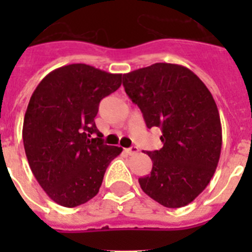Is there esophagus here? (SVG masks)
<instances>
[{
    "mask_svg": "<svg viewBox=\"0 0 252 252\" xmlns=\"http://www.w3.org/2000/svg\"><path fill=\"white\" fill-rule=\"evenodd\" d=\"M126 153H127L128 155H135V154L139 153V148H137V146H131V148L126 149Z\"/></svg>",
    "mask_w": 252,
    "mask_h": 252,
    "instance_id": "esophagus-1",
    "label": "esophagus"
}]
</instances>
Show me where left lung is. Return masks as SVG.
<instances>
[{"instance_id":"8db88e82","label":"left lung","mask_w":252,"mask_h":252,"mask_svg":"<svg viewBox=\"0 0 252 252\" xmlns=\"http://www.w3.org/2000/svg\"><path fill=\"white\" fill-rule=\"evenodd\" d=\"M122 79L148 128L161 130L162 148L148 151L153 169L140 178V187L161 206H187L208 186L221 155V120L212 94L178 64L155 63Z\"/></svg>"}]
</instances>
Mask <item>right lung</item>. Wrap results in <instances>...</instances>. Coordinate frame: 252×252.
Returning a JSON list of instances; mask_svg holds the SVG:
<instances>
[{"mask_svg": "<svg viewBox=\"0 0 252 252\" xmlns=\"http://www.w3.org/2000/svg\"><path fill=\"white\" fill-rule=\"evenodd\" d=\"M122 74L87 64L49 73L31 95L22 140L29 165L46 194L73 208L92 199L107 166L122 151L104 145L94 117L102 98L117 91Z\"/></svg>", "mask_w": 252, "mask_h": 252, "instance_id": "add662e5", "label": "right lung"}]
</instances>
